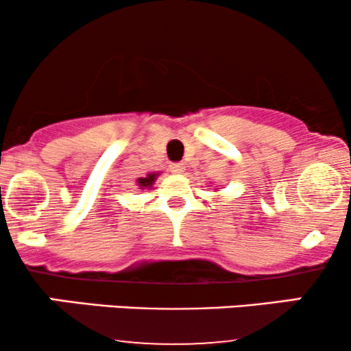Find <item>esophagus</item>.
Wrapping results in <instances>:
<instances>
[{
	"instance_id": "esophagus-1",
	"label": "esophagus",
	"mask_w": 351,
	"mask_h": 351,
	"mask_svg": "<svg viewBox=\"0 0 351 351\" xmlns=\"http://www.w3.org/2000/svg\"><path fill=\"white\" fill-rule=\"evenodd\" d=\"M170 170L171 173H175V175H181V173H184V167L183 163H171Z\"/></svg>"
}]
</instances>
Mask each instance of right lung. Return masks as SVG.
<instances>
[{"label":"right lung","instance_id":"add662e5","mask_svg":"<svg viewBox=\"0 0 351 351\" xmlns=\"http://www.w3.org/2000/svg\"><path fill=\"white\" fill-rule=\"evenodd\" d=\"M156 176H160V171L158 173H148L145 178L136 180V184H138L140 189H150L153 186V183H155Z\"/></svg>","mask_w":351,"mask_h":351}]
</instances>
